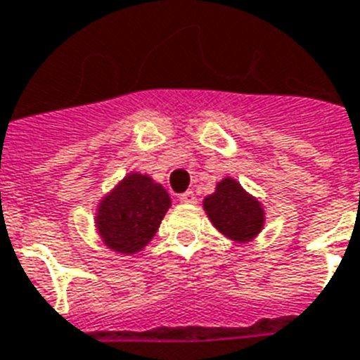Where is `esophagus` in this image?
Listing matches in <instances>:
<instances>
[{"label": "esophagus", "instance_id": "obj_1", "mask_svg": "<svg viewBox=\"0 0 360 360\" xmlns=\"http://www.w3.org/2000/svg\"><path fill=\"white\" fill-rule=\"evenodd\" d=\"M180 202H184V204H197V195L193 191H186L180 195Z\"/></svg>", "mask_w": 360, "mask_h": 360}]
</instances>
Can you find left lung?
Returning a JSON list of instances; mask_svg holds the SVG:
<instances>
[{"label": "left lung", "instance_id": "left-lung-1", "mask_svg": "<svg viewBox=\"0 0 360 360\" xmlns=\"http://www.w3.org/2000/svg\"><path fill=\"white\" fill-rule=\"evenodd\" d=\"M204 210L217 230L239 243L257 236L265 222L259 202L231 178L217 184L215 193L204 198Z\"/></svg>", "mask_w": 360, "mask_h": 360}]
</instances>
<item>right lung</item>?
<instances>
[{
  "label": "right lung",
  "instance_id": "1",
  "mask_svg": "<svg viewBox=\"0 0 360 360\" xmlns=\"http://www.w3.org/2000/svg\"><path fill=\"white\" fill-rule=\"evenodd\" d=\"M169 206L171 198L160 184L132 173L103 198L97 210V228L108 248L134 254L153 239Z\"/></svg>",
  "mask_w": 360,
  "mask_h": 360
}]
</instances>
